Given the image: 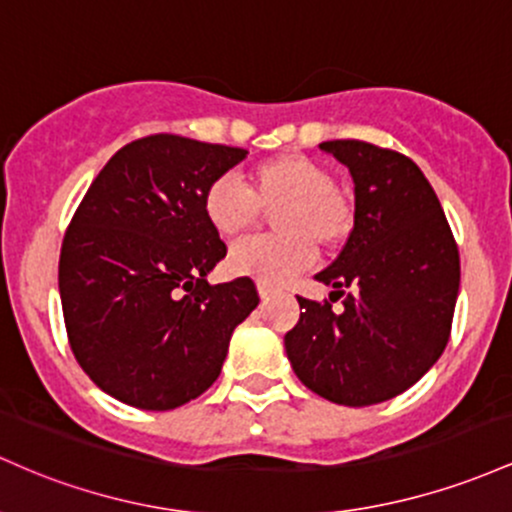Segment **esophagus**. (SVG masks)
I'll use <instances>...</instances> for the list:
<instances>
[{
	"label": "esophagus",
	"mask_w": 512,
	"mask_h": 512,
	"mask_svg": "<svg viewBox=\"0 0 512 512\" xmlns=\"http://www.w3.org/2000/svg\"><path fill=\"white\" fill-rule=\"evenodd\" d=\"M258 295H261V300H268L273 295V287L268 283H258Z\"/></svg>",
	"instance_id": "1"
}]
</instances>
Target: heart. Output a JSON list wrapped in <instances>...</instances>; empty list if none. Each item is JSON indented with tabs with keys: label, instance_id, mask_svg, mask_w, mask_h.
<instances>
[{
	"label": "heart",
	"instance_id": "1",
	"mask_svg": "<svg viewBox=\"0 0 512 512\" xmlns=\"http://www.w3.org/2000/svg\"><path fill=\"white\" fill-rule=\"evenodd\" d=\"M273 209V229L280 234L234 246L227 258L234 275L283 285L312 266L314 243L333 251L353 229V205L333 188V174L304 154H278L254 164L249 188L232 176H220L203 193L205 220L225 239L254 232L263 210Z\"/></svg>",
	"mask_w": 512,
	"mask_h": 512
}]
</instances>
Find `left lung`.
Here are the masks:
<instances>
[{
  "mask_svg": "<svg viewBox=\"0 0 512 512\" xmlns=\"http://www.w3.org/2000/svg\"><path fill=\"white\" fill-rule=\"evenodd\" d=\"M350 169L355 215L346 246L317 280L331 300L297 297L285 333L292 370L333 404L370 406L406 392L450 341L459 251L423 171L363 140L321 142ZM341 299L338 313L330 302Z\"/></svg>",
  "mask_w": 512,
  "mask_h": 512,
  "instance_id": "obj_1",
  "label": "left lung"
}]
</instances>
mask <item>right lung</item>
Masks as SVG:
<instances>
[{
    "label": "right lung",
    "instance_id": "add662e5",
    "mask_svg": "<svg viewBox=\"0 0 512 512\" xmlns=\"http://www.w3.org/2000/svg\"><path fill=\"white\" fill-rule=\"evenodd\" d=\"M246 149L181 135L140 137L103 166L60 251L70 348L96 387L169 411L220 377L232 331L258 304L251 278L210 285L227 256L203 193Z\"/></svg>",
    "mask_w": 512,
    "mask_h": 512
}]
</instances>
